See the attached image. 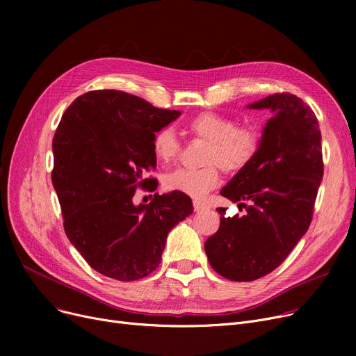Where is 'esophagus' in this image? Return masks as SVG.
<instances>
[{
	"label": "esophagus",
	"mask_w": 356,
	"mask_h": 356,
	"mask_svg": "<svg viewBox=\"0 0 356 356\" xmlns=\"http://www.w3.org/2000/svg\"><path fill=\"white\" fill-rule=\"evenodd\" d=\"M193 208H195V212H203V211L209 209L208 204H204V203H202V202H199V200H195V202H193Z\"/></svg>",
	"instance_id": "obj_1"
}]
</instances>
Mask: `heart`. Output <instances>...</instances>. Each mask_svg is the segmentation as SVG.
Wrapping results in <instances>:
<instances>
[{
  "label": "heart",
  "mask_w": 356,
  "mask_h": 356,
  "mask_svg": "<svg viewBox=\"0 0 356 356\" xmlns=\"http://www.w3.org/2000/svg\"><path fill=\"white\" fill-rule=\"evenodd\" d=\"M186 129L195 138L208 143L202 168H177L164 177L165 189L180 192L195 199H203L220 181V168L227 173L244 170L255 159L261 134L251 124L238 125L236 120L216 112L204 111L186 122ZM153 153L161 164L176 161L181 144L175 131L160 128L153 136Z\"/></svg>",
  "instance_id": "b5f03b06"
}]
</instances>
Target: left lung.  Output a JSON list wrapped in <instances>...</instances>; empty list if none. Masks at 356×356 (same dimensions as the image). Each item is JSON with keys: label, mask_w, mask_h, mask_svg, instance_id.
I'll use <instances>...</instances> for the list:
<instances>
[{"label": "left lung", "mask_w": 356, "mask_h": 356, "mask_svg": "<svg viewBox=\"0 0 356 356\" xmlns=\"http://www.w3.org/2000/svg\"><path fill=\"white\" fill-rule=\"evenodd\" d=\"M250 108L270 109L255 159L220 195L247 215L225 218L204 242L212 268L232 282H252L275 270L309 229L323 177L322 134L310 106L289 92Z\"/></svg>", "instance_id": "8db88e82"}]
</instances>
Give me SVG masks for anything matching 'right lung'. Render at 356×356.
Masks as SVG:
<instances>
[{"mask_svg":"<svg viewBox=\"0 0 356 356\" xmlns=\"http://www.w3.org/2000/svg\"><path fill=\"white\" fill-rule=\"evenodd\" d=\"M180 115L131 93L90 90L74 99L53 137L51 181L69 241L101 274L134 282L161 261L167 234L193 213L180 192L136 204L137 189L154 192L153 136Z\"/></svg>","mask_w":356,"mask_h":356,"instance_id":"add662e5","label":"right lung"}]
</instances>
